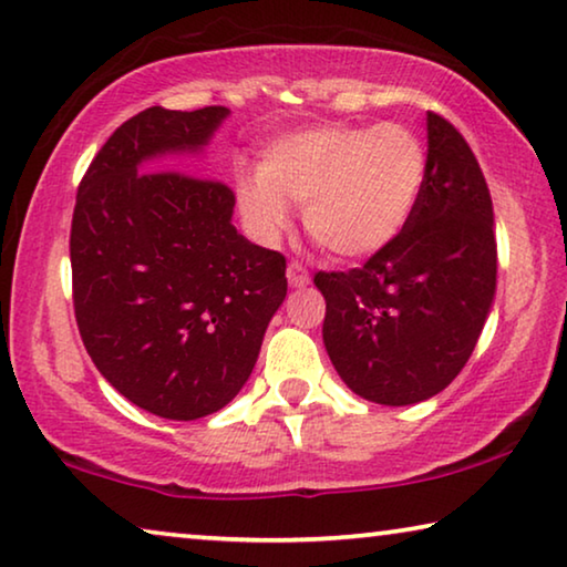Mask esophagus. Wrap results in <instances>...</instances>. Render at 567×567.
Returning <instances> with one entry per match:
<instances>
[{
	"label": "esophagus",
	"mask_w": 567,
	"mask_h": 567,
	"mask_svg": "<svg viewBox=\"0 0 567 567\" xmlns=\"http://www.w3.org/2000/svg\"><path fill=\"white\" fill-rule=\"evenodd\" d=\"M287 282H290L292 287H305L310 282V272L308 267H305L302 262H298V259H292L290 265H287Z\"/></svg>",
	"instance_id": "obj_1"
}]
</instances>
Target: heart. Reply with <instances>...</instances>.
<instances>
[{
	"mask_svg": "<svg viewBox=\"0 0 567 567\" xmlns=\"http://www.w3.org/2000/svg\"><path fill=\"white\" fill-rule=\"evenodd\" d=\"M426 188V148L401 123L320 125L275 141L237 199L251 229L280 235L287 204H305L310 237L332 257L383 251L409 227Z\"/></svg>",
	"mask_w": 567,
	"mask_h": 567,
	"instance_id": "heart-1",
	"label": "heart"
}]
</instances>
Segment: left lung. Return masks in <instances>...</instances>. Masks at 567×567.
<instances>
[{
  "mask_svg": "<svg viewBox=\"0 0 567 567\" xmlns=\"http://www.w3.org/2000/svg\"><path fill=\"white\" fill-rule=\"evenodd\" d=\"M426 188L391 247L348 272H318L322 340L340 379L383 406L436 396L477 346L497 285L492 196L470 143L426 115Z\"/></svg>",
  "mask_w": 567,
  "mask_h": 567,
  "instance_id": "1",
  "label": "left lung"
}]
</instances>
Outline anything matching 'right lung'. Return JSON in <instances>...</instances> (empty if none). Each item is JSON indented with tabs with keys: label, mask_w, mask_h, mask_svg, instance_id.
<instances>
[{
	"label": "right lung",
	"mask_w": 567,
	"mask_h": 567,
	"mask_svg": "<svg viewBox=\"0 0 567 567\" xmlns=\"http://www.w3.org/2000/svg\"><path fill=\"white\" fill-rule=\"evenodd\" d=\"M227 115L224 105L146 107L115 128L78 186L70 265L80 338L103 379L161 419L227 406L287 295L285 257L231 224L235 192L161 168L164 156L206 146Z\"/></svg>",
	"instance_id": "add662e5"
}]
</instances>
